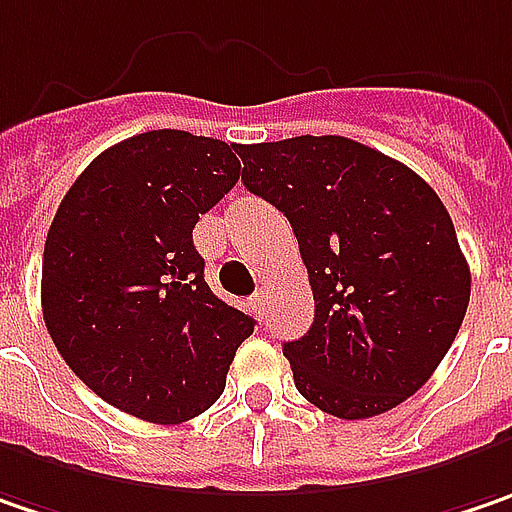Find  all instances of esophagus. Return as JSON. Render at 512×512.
<instances>
[{
  "instance_id": "34e87169",
  "label": "esophagus",
  "mask_w": 512,
  "mask_h": 512,
  "mask_svg": "<svg viewBox=\"0 0 512 512\" xmlns=\"http://www.w3.org/2000/svg\"><path fill=\"white\" fill-rule=\"evenodd\" d=\"M252 309L257 312V318L266 315V292H255V295H252Z\"/></svg>"
}]
</instances>
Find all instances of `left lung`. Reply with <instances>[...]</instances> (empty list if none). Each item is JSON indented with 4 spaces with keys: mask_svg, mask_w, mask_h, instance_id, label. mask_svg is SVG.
I'll return each mask as SVG.
<instances>
[{
    "mask_svg": "<svg viewBox=\"0 0 512 512\" xmlns=\"http://www.w3.org/2000/svg\"><path fill=\"white\" fill-rule=\"evenodd\" d=\"M243 186L292 223L315 321L283 344L295 387L346 421L430 381L470 303L444 203L412 168L346 137L240 145Z\"/></svg>",
    "mask_w": 512,
    "mask_h": 512,
    "instance_id": "obj_1",
    "label": "left lung"
}]
</instances>
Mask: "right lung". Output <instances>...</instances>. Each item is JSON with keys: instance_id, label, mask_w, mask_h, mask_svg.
Wrapping results in <instances>:
<instances>
[{"instance_id": "add662e5", "label": "right lung", "mask_w": 512, "mask_h": 512, "mask_svg": "<svg viewBox=\"0 0 512 512\" xmlns=\"http://www.w3.org/2000/svg\"><path fill=\"white\" fill-rule=\"evenodd\" d=\"M237 180L234 145L160 128L102 151L62 197L42 315L65 364L111 407L183 424L223 395L255 318L209 289L191 232Z\"/></svg>"}]
</instances>
